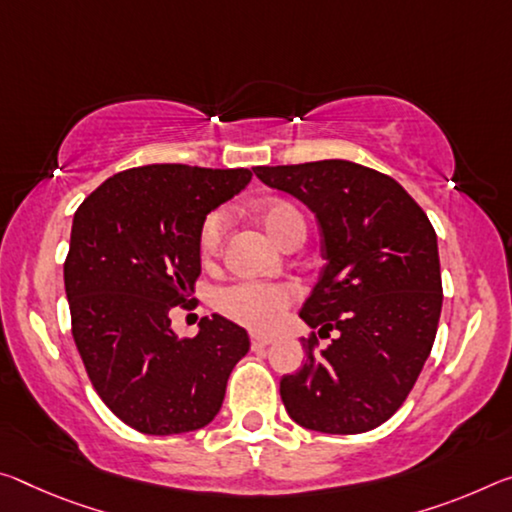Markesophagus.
I'll return each instance as SVG.
<instances>
[{"label":"esophagus","instance_id":"34e87169","mask_svg":"<svg viewBox=\"0 0 512 512\" xmlns=\"http://www.w3.org/2000/svg\"><path fill=\"white\" fill-rule=\"evenodd\" d=\"M269 344H273V337H264V335H253L250 339V346H253V351H262Z\"/></svg>","mask_w":512,"mask_h":512}]
</instances>
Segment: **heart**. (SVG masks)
<instances>
[{"mask_svg": "<svg viewBox=\"0 0 512 512\" xmlns=\"http://www.w3.org/2000/svg\"><path fill=\"white\" fill-rule=\"evenodd\" d=\"M255 216L259 223L273 241H278L280 246L303 234L305 237V221L303 214L291 205L287 200L269 198L262 200L255 207ZM225 237V214L212 212L200 225L198 234V250L202 262H212L218 257ZM296 289L291 285H273V282H253L243 280L237 285L218 291L216 307L218 312L225 314L227 319L241 323L250 330L266 332L278 326L282 319V312L294 303Z\"/></svg>", "mask_w": 512, "mask_h": 512, "instance_id": "1", "label": "heart"}]
</instances>
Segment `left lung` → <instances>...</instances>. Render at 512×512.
Instances as JSON below:
<instances>
[{
    "mask_svg": "<svg viewBox=\"0 0 512 512\" xmlns=\"http://www.w3.org/2000/svg\"><path fill=\"white\" fill-rule=\"evenodd\" d=\"M271 189L305 202L321 230L326 266L300 319L307 360L282 376L280 396L303 428L367 433L394 415L431 355L442 275L431 221L410 193L378 170L344 159L257 166Z\"/></svg>",
    "mask_w": 512,
    "mask_h": 512,
    "instance_id": "1",
    "label": "left lung"
}]
</instances>
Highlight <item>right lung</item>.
Returning <instances> with one entry per match:
<instances>
[{
	"mask_svg": "<svg viewBox=\"0 0 512 512\" xmlns=\"http://www.w3.org/2000/svg\"><path fill=\"white\" fill-rule=\"evenodd\" d=\"M250 177L248 168H129L75 212L63 264L72 337L95 392L139 433L207 426L248 353V332L221 314L184 339L168 314L189 303L200 275L202 221Z\"/></svg>",
	"mask_w": 512,
	"mask_h": 512,
	"instance_id": "add662e5",
	"label": "right lung"
}]
</instances>
